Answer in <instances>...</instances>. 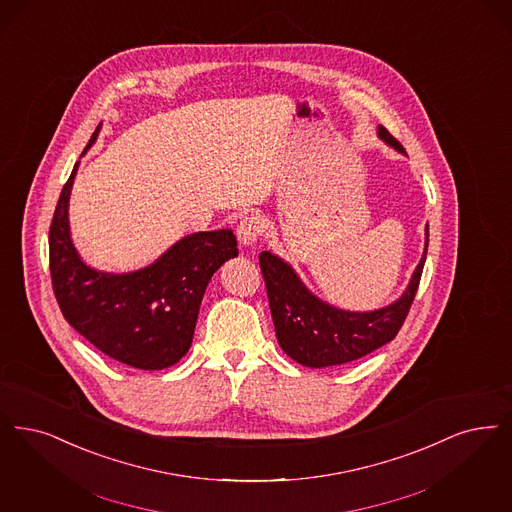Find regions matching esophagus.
<instances>
[{
  "instance_id": "obj_1",
  "label": "esophagus",
  "mask_w": 512,
  "mask_h": 512,
  "mask_svg": "<svg viewBox=\"0 0 512 512\" xmlns=\"http://www.w3.org/2000/svg\"><path fill=\"white\" fill-rule=\"evenodd\" d=\"M236 234H238V240L240 244L244 246H253L257 242V238L263 234V223L257 215H244L238 223L236 228Z\"/></svg>"
}]
</instances>
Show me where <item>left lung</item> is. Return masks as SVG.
<instances>
[{
	"mask_svg": "<svg viewBox=\"0 0 512 512\" xmlns=\"http://www.w3.org/2000/svg\"><path fill=\"white\" fill-rule=\"evenodd\" d=\"M379 137L406 154L389 131L379 125ZM429 247V228L425 253L415 268L404 295L389 307L373 312H350L331 307L308 291L295 270L280 257L263 251L259 255L265 278L266 295L276 337L289 358L307 368H328L358 360L390 343L408 316L415 299Z\"/></svg>",
	"mask_w": 512,
	"mask_h": 512,
	"instance_id": "left-lung-1",
	"label": "left lung"
}]
</instances>
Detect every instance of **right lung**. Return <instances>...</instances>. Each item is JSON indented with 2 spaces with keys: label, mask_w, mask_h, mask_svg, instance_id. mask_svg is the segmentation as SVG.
<instances>
[{
  "label": "right lung",
  "mask_w": 512,
  "mask_h": 512,
  "mask_svg": "<svg viewBox=\"0 0 512 512\" xmlns=\"http://www.w3.org/2000/svg\"><path fill=\"white\" fill-rule=\"evenodd\" d=\"M78 165L62 186L49 228V270L62 316L91 345L122 364L169 368L192 345L211 276L238 257L236 236L232 230L196 232L137 272H97L83 263L70 240L68 200Z\"/></svg>",
  "instance_id": "obj_1"
}]
</instances>
